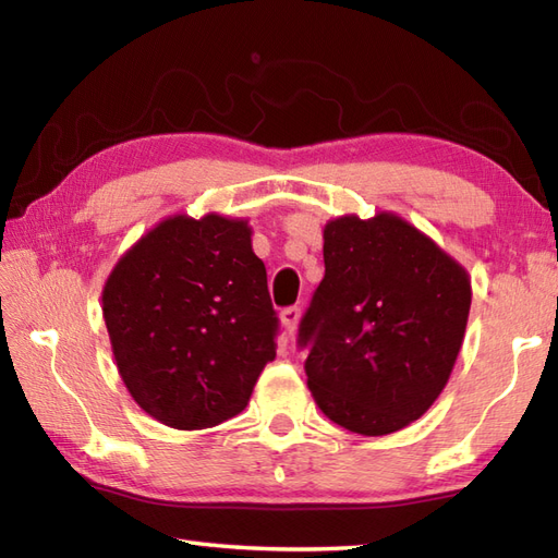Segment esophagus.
I'll return each instance as SVG.
<instances>
[{
    "label": "esophagus",
    "mask_w": 558,
    "mask_h": 558,
    "mask_svg": "<svg viewBox=\"0 0 558 558\" xmlns=\"http://www.w3.org/2000/svg\"><path fill=\"white\" fill-rule=\"evenodd\" d=\"M300 316H302L300 306H288V310H282V312H280V324H282V328H286V333H288V336H292L294 330H298Z\"/></svg>",
    "instance_id": "34e87169"
}]
</instances>
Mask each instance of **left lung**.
Segmentation results:
<instances>
[{
  "label": "left lung",
  "mask_w": 558,
  "mask_h": 558,
  "mask_svg": "<svg viewBox=\"0 0 558 558\" xmlns=\"http://www.w3.org/2000/svg\"><path fill=\"white\" fill-rule=\"evenodd\" d=\"M324 264L300 326L314 402L354 434L405 429L456 366L472 304L468 270L390 210L328 220Z\"/></svg>",
  "instance_id": "1"
}]
</instances>
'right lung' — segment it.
<instances>
[{"label":"right lung","mask_w":558,"mask_h":558,"mask_svg":"<svg viewBox=\"0 0 558 558\" xmlns=\"http://www.w3.org/2000/svg\"><path fill=\"white\" fill-rule=\"evenodd\" d=\"M122 381L165 426L208 429L240 414L276 357L278 318L246 218H162L102 288Z\"/></svg>","instance_id":"add662e5"}]
</instances>
